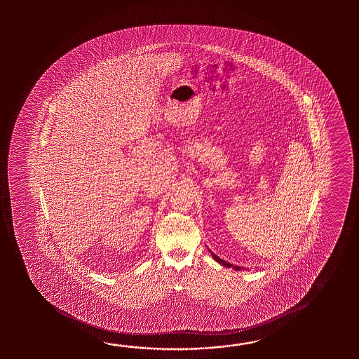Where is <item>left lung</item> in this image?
Returning <instances> with one entry per match:
<instances>
[{
    "mask_svg": "<svg viewBox=\"0 0 359 359\" xmlns=\"http://www.w3.org/2000/svg\"><path fill=\"white\" fill-rule=\"evenodd\" d=\"M212 257H213L214 259L217 260L218 263H221L222 266H226V267H232V264H229V263H227V262H224V260H222L219 257H217L215 254H212ZM235 269H241L240 267H233Z\"/></svg>",
    "mask_w": 359,
    "mask_h": 359,
    "instance_id": "obj_1",
    "label": "left lung"
}]
</instances>
